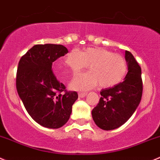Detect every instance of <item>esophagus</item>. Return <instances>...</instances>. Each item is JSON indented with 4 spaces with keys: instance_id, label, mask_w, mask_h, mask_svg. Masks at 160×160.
Here are the masks:
<instances>
[{
    "instance_id": "obj_1",
    "label": "esophagus",
    "mask_w": 160,
    "mask_h": 160,
    "mask_svg": "<svg viewBox=\"0 0 160 160\" xmlns=\"http://www.w3.org/2000/svg\"><path fill=\"white\" fill-rule=\"evenodd\" d=\"M87 95V92H78V97L82 98V97H85Z\"/></svg>"
}]
</instances>
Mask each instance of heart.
Listing matches in <instances>:
<instances>
[{
	"label": "heart",
	"mask_w": 160,
	"mask_h": 160,
	"mask_svg": "<svg viewBox=\"0 0 160 160\" xmlns=\"http://www.w3.org/2000/svg\"><path fill=\"white\" fill-rule=\"evenodd\" d=\"M65 64L74 75L89 65L90 71L78 75L70 84L74 90H88L99 84L102 88L113 87L123 81L127 72L124 56L100 47L86 48L82 52L72 49L67 55Z\"/></svg>",
	"instance_id": "b5f03b06"
}]
</instances>
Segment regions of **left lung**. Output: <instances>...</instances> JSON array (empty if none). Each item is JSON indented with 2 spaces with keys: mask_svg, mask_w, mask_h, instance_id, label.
Listing matches in <instances>:
<instances>
[{
  "mask_svg": "<svg viewBox=\"0 0 160 160\" xmlns=\"http://www.w3.org/2000/svg\"><path fill=\"white\" fill-rule=\"evenodd\" d=\"M128 73L124 81L112 88L102 89L98 104L92 109V119L104 130L121 127L132 116L142 97L141 69L129 51H126Z\"/></svg>",
  "mask_w": 160,
  "mask_h": 160,
  "instance_id": "8db88e82",
  "label": "left lung"
}]
</instances>
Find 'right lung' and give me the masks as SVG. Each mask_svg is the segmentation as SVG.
<instances>
[{
  "mask_svg": "<svg viewBox=\"0 0 160 160\" xmlns=\"http://www.w3.org/2000/svg\"><path fill=\"white\" fill-rule=\"evenodd\" d=\"M68 52L62 45H33L21 57L16 73V89L26 110L44 127L58 129L68 121L78 96L53 74L52 63Z\"/></svg>",
  "mask_w": 160,
  "mask_h": 160,
  "instance_id": "add662e5",
  "label": "right lung"
}]
</instances>
